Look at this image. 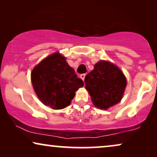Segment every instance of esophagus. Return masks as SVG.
Here are the masks:
<instances>
[{
  "label": "esophagus",
  "mask_w": 157,
  "mask_h": 157,
  "mask_svg": "<svg viewBox=\"0 0 157 157\" xmlns=\"http://www.w3.org/2000/svg\"><path fill=\"white\" fill-rule=\"evenodd\" d=\"M85 75H86V74H81V75H80V77H81V79H82V80L83 81H84V80H85Z\"/></svg>",
  "instance_id": "obj_1"
}]
</instances>
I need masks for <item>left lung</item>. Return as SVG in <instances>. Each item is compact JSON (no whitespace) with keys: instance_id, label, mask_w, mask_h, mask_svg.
Wrapping results in <instances>:
<instances>
[{"instance_id":"8db88e82","label":"left lung","mask_w":157,"mask_h":157,"mask_svg":"<svg viewBox=\"0 0 157 157\" xmlns=\"http://www.w3.org/2000/svg\"><path fill=\"white\" fill-rule=\"evenodd\" d=\"M85 88L95 107L107 109L121 101L126 86V77L118 67L100 61L85 77Z\"/></svg>"}]
</instances>
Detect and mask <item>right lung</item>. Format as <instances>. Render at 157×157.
I'll use <instances>...</instances> for the list:
<instances>
[{
  "label": "right lung",
  "mask_w": 157,
  "mask_h": 157,
  "mask_svg": "<svg viewBox=\"0 0 157 157\" xmlns=\"http://www.w3.org/2000/svg\"><path fill=\"white\" fill-rule=\"evenodd\" d=\"M31 82L37 96L45 105L62 109L70 105L75 91L84 85L65 57L56 52L43 59L31 72Z\"/></svg>",
  "instance_id": "1"
}]
</instances>
